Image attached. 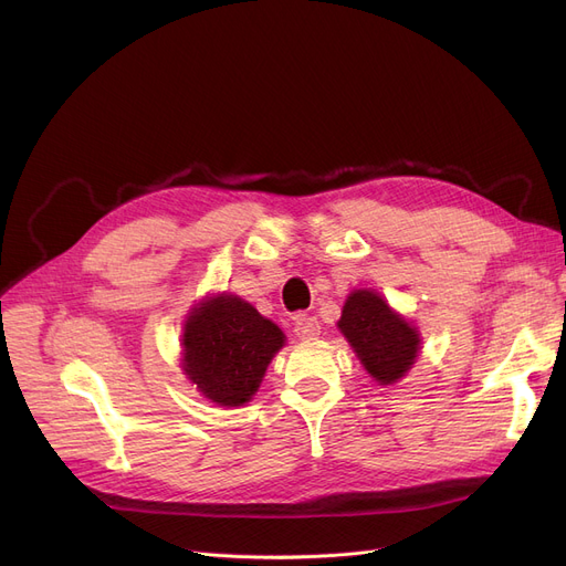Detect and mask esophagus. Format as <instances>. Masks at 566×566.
I'll return each mask as SVG.
<instances>
[{"label": "esophagus", "instance_id": "1", "mask_svg": "<svg viewBox=\"0 0 566 566\" xmlns=\"http://www.w3.org/2000/svg\"><path fill=\"white\" fill-rule=\"evenodd\" d=\"M293 332L297 334V338H316L321 334V323L316 316H307V314H300L295 318V327Z\"/></svg>", "mask_w": 566, "mask_h": 566}]
</instances>
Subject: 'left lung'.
Here are the masks:
<instances>
[{"instance_id": "left-lung-1", "label": "left lung", "mask_w": 566, "mask_h": 566, "mask_svg": "<svg viewBox=\"0 0 566 566\" xmlns=\"http://www.w3.org/2000/svg\"><path fill=\"white\" fill-rule=\"evenodd\" d=\"M338 329L355 348L364 368L382 385L400 380L419 353V334L373 291L348 295Z\"/></svg>"}]
</instances>
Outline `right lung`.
Returning a JSON list of instances; mask_svg holds the SVG:
<instances>
[{
    "instance_id": "1",
    "label": "right lung",
    "mask_w": 566,
    "mask_h": 566,
    "mask_svg": "<svg viewBox=\"0 0 566 566\" xmlns=\"http://www.w3.org/2000/svg\"><path fill=\"white\" fill-rule=\"evenodd\" d=\"M282 329L237 295H218L191 312L184 329V370L213 402H248L273 355Z\"/></svg>"
}]
</instances>
